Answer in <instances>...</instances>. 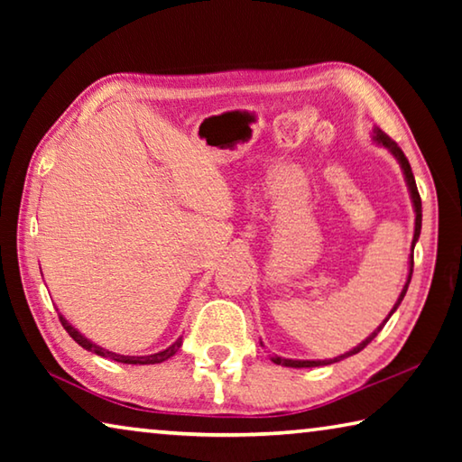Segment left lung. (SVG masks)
<instances>
[{"label": "left lung", "mask_w": 462, "mask_h": 462, "mask_svg": "<svg viewBox=\"0 0 462 462\" xmlns=\"http://www.w3.org/2000/svg\"><path fill=\"white\" fill-rule=\"evenodd\" d=\"M373 138H374V143H379V144L385 146L387 151L395 156L397 162H400V165H402V171H403V175H405V181H408V187H410V195H411V201H413V212H416V230H413V240H411V246H416V242H418V238H420V230H421V199H420V193H418V187H416V179H413V173H411L410 161L405 159V154H403L402 148L397 146V144L393 143V140H391V138L385 134V132H381L379 128H374ZM411 273H413V256H410V275H408V281H405V285H403V289H402L400 297H397V301H395L393 310H391V314H393V311H395L397 308H400L403 295H405V291H408V285H410V281H411ZM391 314L385 318V322H383V324L377 328V330H374V332L369 336V338H365L361 344H358V346H355L353 350H348V353H344V355L336 356V358H330V361H293V358L273 356V363L283 365V366H295V369H303V366H319V365L338 363V361H342V358L361 353V350L366 346V344H369V342L374 338V336H377V334L381 332V328L387 324V319L391 318Z\"/></svg>", "instance_id": "8db88e82"}]
</instances>
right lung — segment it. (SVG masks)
<instances>
[{
	"instance_id": "obj_1",
	"label": "right lung",
	"mask_w": 462,
	"mask_h": 462,
	"mask_svg": "<svg viewBox=\"0 0 462 462\" xmlns=\"http://www.w3.org/2000/svg\"><path fill=\"white\" fill-rule=\"evenodd\" d=\"M59 319H60L62 328H65V330L69 332V336H71V338H73L77 344H79V346H83L85 350H91V353H96V355L104 356V358H112V361H116V363H126V365H156V363L167 361V358L173 356V355L177 353V350H179V346H181V338H179V340L173 344V346L161 350V353H154V355H148V356H124V355L109 353V350L97 346V344H93L91 340L85 338L83 334L77 332L75 328H73L71 324H69L67 319L62 318V316H59Z\"/></svg>"
}]
</instances>
